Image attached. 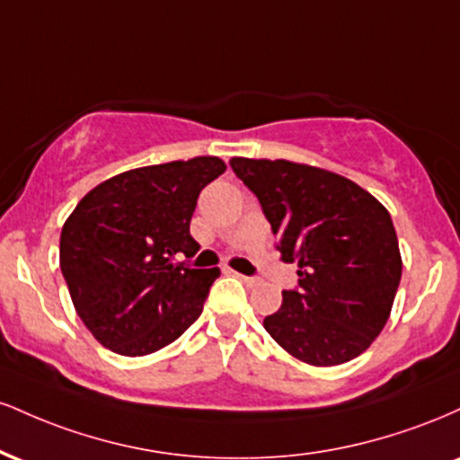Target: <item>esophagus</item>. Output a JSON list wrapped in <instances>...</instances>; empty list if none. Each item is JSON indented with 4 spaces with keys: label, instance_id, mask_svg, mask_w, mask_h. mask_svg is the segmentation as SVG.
<instances>
[{
    "label": "esophagus",
    "instance_id": "1",
    "mask_svg": "<svg viewBox=\"0 0 460 460\" xmlns=\"http://www.w3.org/2000/svg\"><path fill=\"white\" fill-rule=\"evenodd\" d=\"M235 274V277L237 279H240V281L242 283H246L248 285V288H252V285H257V283H260V281H257V279L255 277H246V274H240V272H234Z\"/></svg>",
    "mask_w": 460,
    "mask_h": 460
}]
</instances>
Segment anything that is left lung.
Returning <instances> with one entry per match:
<instances>
[{
    "instance_id": "left-lung-1",
    "label": "left lung",
    "mask_w": 460,
    "mask_h": 460,
    "mask_svg": "<svg viewBox=\"0 0 460 460\" xmlns=\"http://www.w3.org/2000/svg\"><path fill=\"white\" fill-rule=\"evenodd\" d=\"M260 199L298 288L263 329L298 361L331 367L366 352L392 314L402 277L398 237L381 200L350 179L289 160L231 157Z\"/></svg>"
}]
</instances>
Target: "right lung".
Instances as JSON below:
<instances>
[{"label": "right lung", "mask_w": 460, "mask_h": 460, "mask_svg": "<svg viewBox=\"0 0 460 460\" xmlns=\"http://www.w3.org/2000/svg\"><path fill=\"white\" fill-rule=\"evenodd\" d=\"M226 171L214 155L125 171L93 188L60 234V270L73 307L99 344L145 357L172 344L203 311L218 268L175 263L192 257L197 199Z\"/></svg>", "instance_id": "add662e5"}]
</instances>
